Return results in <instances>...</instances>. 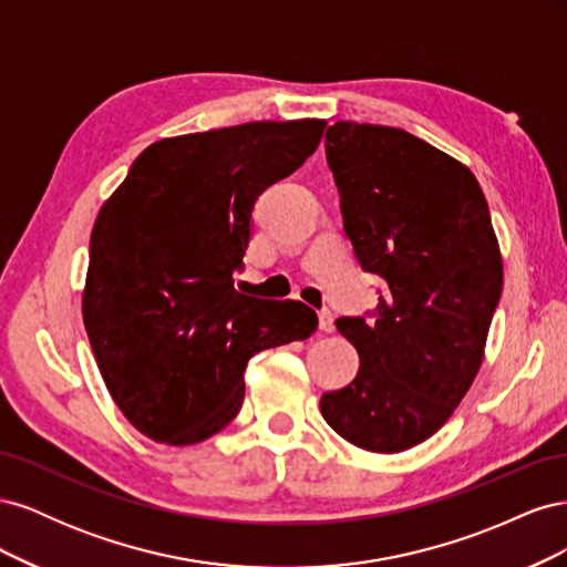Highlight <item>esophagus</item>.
Segmentation results:
<instances>
[{"label": "esophagus", "mask_w": 567, "mask_h": 567, "mask_svg": "<svg viewBox=\"0 0 567 567\" xmlns=\"http://www.w3.org/2000/svg\"><path fill=\"white\" fill-rule=\"evenodd\" d=\"M319 329H321L323 333H333V329H336V317H333L329 310H321V312H319Z\"/></svg>", "instance_id": "1"}]
</instances>
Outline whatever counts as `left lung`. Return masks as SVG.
Listing matches in <instances>:
<instances>
[{
	"label": "left lung",
	"instance_id": "obj_1",
	"mask_svg": "<svg viewBox=\"0 0 567 567\" xmlns=\"http://www.w3.org/2000/svg\"><path fill=\"white\" fill-rule=\"evenodd\" d=\"M326 161L357 260L388 288L371 321L338 319L359 371L321 416L359 450L398 454L450 421L483 367L502 250L475 175L419 136L338 120Z\"/></svg>",
	"mask_w": 567,
	"mask_h": 567
}]
</instances>
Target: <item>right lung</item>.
Segmentation results:
<instances>
[{
    "mask_svg": "<svg viewBox=\"0 0 567 567\" xmlns=\"http://www.w3.org/2000/svg\"><path fill=\"white\" fill-rule=\"evenodd\" d=\"M326 120L167 136L140 153L90 238L82 319L113 402L186 447L229 425L255 352L305 340L317 312L234 290L255 198L317 151Z\"/></svg>",
    "mask_w": 567,
    "mask_h": 567,
    "instance_id": "obj_1",
    "label": "right lung"
}]
</instances>
